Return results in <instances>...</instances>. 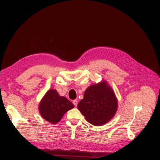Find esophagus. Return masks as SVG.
I'll return each mask as SVG.
<instances>
[{"label":"esophagus","instance_id":"34e87169","mask_svg":"<svg viewBox=\"0 0 160 160\" xmlns=\"http://www.w3.org/2000/svg\"><path fill=\"white\" fill-rule=\"evenodd\" d=\"M73 103L75 105V106H77V105H78V101L77 99H75V100H74L73 101Z\"/></svg>","mask_w":160,"mask_h":160}]
</instances>
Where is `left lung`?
Returning a JSON list of instances; mask_svg holds the SVG:
<instances>
[{
  "mask_svg": "<svg viewBox=\"0 0 160 160\" xmlns=\"http://www.w3.org/2000/svg\"><path fill=\"white\" fill-rule=\"evenodd\" d=\"M77 107L88 122L101 126L115 116L118 100L111 87L103 80L85 90L83 98Z\"/></svg>",
  "mask_w": 160,
  "mask_h": 160,
  "instance_id": "left-lung-1",
  "label": "left lung"
}]
</instances>
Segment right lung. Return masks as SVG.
Wrapping results in <instances>:
<instances>
[{"mask_svg":"<svg viewBox=\"0 0 160 160\" xmlns=\"http://www.w3.org/2000/svg\"><path fill=\"white\" fill-rule=\"evenodd\" d=\"M74 108L73 104L55 89L49 90L40 102L38 110L42 117L51 123L59 122L64 113Z\"/></svg>","mask_w":160,"mask_h":160,"instance_id":"obj_1","label":"right lung"}]
</instances>
